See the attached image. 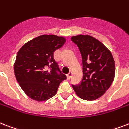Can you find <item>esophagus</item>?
Returning a JSON list of instances; mask_svg holds the SVG:
<instances>
[{
  "mask_svg": "<svg viewBox=\"0 0 129 129\" xmlns=\"http://www.w3.org/2000/svg\"><path fill=\"white\" fill-rule=\"evenodd\" d=\"M72 72H69L68 74L67 75V79H68V80L69 79H70L72 77Z\"/></svg>",
  "mask_w": 129,
  "mask_h": 129,
  "instance_id": "34e87169",
  "label": "esophagus"
}]
</instances>
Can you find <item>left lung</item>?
Returning <instances> with one entry per match:
<instances>
[{"mask_svg":"<svg viewBox=\"0 0 129 129\" xmlns=\"http://www.w3.org/2000/svg\"><path fill=\"white\" fill-rule=\"evenodd\" d=\"M79 48L82 61V79L72 86L78 97L93 101L100 98L112 84L116 67L112 54L102 43L90 35L71 37Z\"/></svg>","mask_w":129,"mask_h":129,"instance_id":"8db88e82","label":"left lung"}]
</instances>
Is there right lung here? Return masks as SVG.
<instances>
[{
    "label": "right lung",
    "mask_w": 129,
    "mask_h": 129,
    "mask_svg": "<svg viewBox=\"0 0 129 129\" xmlns=\"http://www.w3.org/2000/svg\"><path fill=\"white\" fill-rule=\"evenodd\" d=\"M66 41L63 36L43 34L19 50L14 63L15 76L23 92L32 100L44 102L53 97L61 82L66 79L53 58L54 52ZM47 67L50 70L47 71Z\"/></svg>",
    "instance_id": "obj_1"
}]
</instances>
